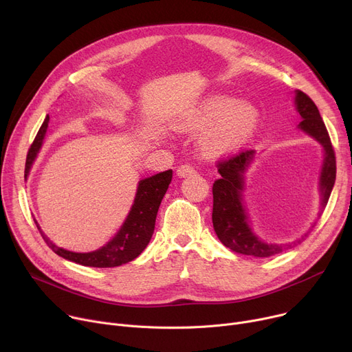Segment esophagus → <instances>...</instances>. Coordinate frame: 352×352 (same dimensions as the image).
<instances>
[{
  "instance_id": "esophagus-1",
  "label": "esophagus",
  "mask_w": 352,
  "mask_h": 352,
  "mask_svg": "<svg viewBox=\"0 0 352 352\" xmlns=\"http://www.w3.org/2000/svg\"><path fill=\"white\" fill-rule=\"evenodd\" d=\"M194 174H197V170L192 166H190V164H182V166H179L177 170L178 177H188Z\"/></svg>"
}]
</instances>
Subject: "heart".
Segmentation results:
<instances>
[{"label": "heart", "mask_w": 352, "mask_h": 352, "mask_svg": "<svg viewBox=\"0 0 352 352\" xmlns=\"http://www.w3.org/2000/svg\"><path fill=\"white\" fill-rule=\"evenodd\" d=\"M259 122V111L252 104H239L235 99L206 100L178 124L184 131H205L201 148L209 157H221L242 147Z\"/></svg>", "instance_id": "obj_1"}]
</instances>
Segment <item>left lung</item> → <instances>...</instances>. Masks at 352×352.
I'll use <instances>...</instances> for the list:
<instances>
[{
    "mask_svg": "<svg viewBox=\"0 0 352 352\" xmlns=\"http://www.w3.org/2000/svg\"><path fill=\"white\" fill-rule=\"evenodd\" d=\"M296 106L302 119L300 129L313 135L317 142L321 143L325 151L320 178V191L322 197L321 205L324 208L327 202H329L336 182V153L329 131L325 129V124L314 102L306 93L297 90ZM253 150H241L239 153L222 158L217 162V168L221 177L214 182L212 186V223L219 241L230 250L254 257H269L293 248L296 243H300L302 238L289 245H269L253 235L252 229L248 225L245 209L242 206L243 173L253 158Z\"/></svg>",
    "mask_w": 352,
    "mask_h": 352,
    "instance_id": "obj_1",
    "label": "left lung"
}]
</instances>
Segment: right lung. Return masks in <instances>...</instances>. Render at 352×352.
<instances>
[{"label": "right lung", "instance_id": "1", "mask_svg": "<svg viewBox=\"0 0 352 352\" xmlns=\"http://www.w3.org/2000/svg\"><path fill=\"white\" fill-rule=\"evenodd\" d=\"M48 122H50V116H46L28 150L27 162H25V177L28 175L32 162L42 146V140L45 137L46 129H48ZM171 179H173V170H167L140 181L135 199L126 222L123 223L120 230L117 232V235L110 242H107V245H104L103 248L95 252L75 253L54 245L48 238L45 236V233L41 230L38 222L35 219L34 221L46 245H48L56 254L63 257V259L75 262L78 265L90 266V267L120 266L134 261L135 257L147 248L154 232L160 204L162 201V197L166 195L168 190Z\"/></svg>", "mask_w": 352, "mask_h": 352}]
</instances>
